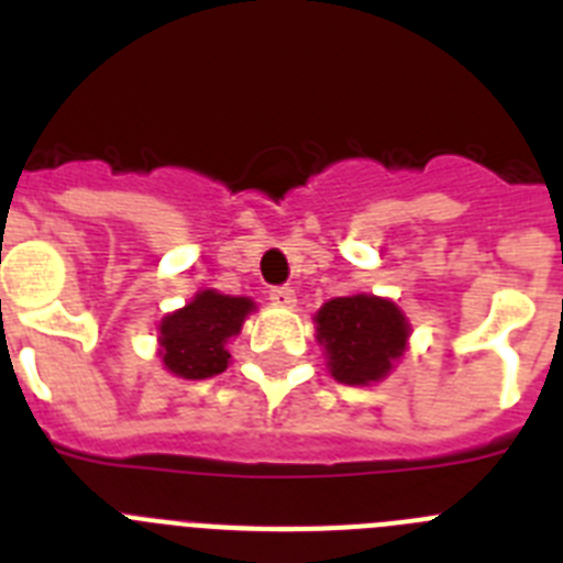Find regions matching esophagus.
Wrapping results in <instances>:
<instances>
[{
	"mask_svg": "<svg viewBox=\"0 0 563 563\" xmlns=\"http://www.w3.org/2000/svg\"><path fill=\"white\" fill-rule=\"evenodd\" d=\"M271 301L276 307H296V290H290V287H273Z\"/></svg>",
	"mask_w": 563,
	"mask_h": 563,
	"instance_id": "obj_1",
	"label": "esophagus"
}]
</instances>
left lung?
I'll use <instances>...</instances> for the list:
<instances>
[{"instance_id":"left-lung-1","label":"left lung","mask_w":563,"mask_h":563,"mask_svg":"<svg viewBox=\"0 0 563 563\" xmlns=\"http://www.w3.org/2000/svg\"><path fill=\"white\" fill-rule=\"evenodd\" d=\"M312 321L327 369L346 386L380 383L409 350V318L391 298L372 292L330 298Z\"/></svg>"}]
</instances>
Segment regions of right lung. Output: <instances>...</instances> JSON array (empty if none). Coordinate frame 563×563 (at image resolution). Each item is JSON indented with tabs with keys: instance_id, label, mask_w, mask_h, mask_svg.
Returning a JSON list of instances; mask_svg holds the SVG:
<instances>
[{
	"instance_id": "add662e5",
	"label": "right lung",
	"mask_w": 563,
	"mask_h": 563,
	"mask_svg": "<svg viewBox=\"0 0 563 563\" xmlns=\"http://www.w3.org/2000/svg\"><path fill=\"white\" fill-rule=\"evenodd\" d=\"M251 312H256L253 298L197 290L186 307L163 316L157 324V357L163 369L183 380H206L225 372L231 363L228 341L242 332Z\"/></svg>"
}]
</instances>
